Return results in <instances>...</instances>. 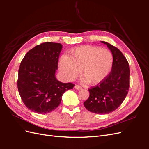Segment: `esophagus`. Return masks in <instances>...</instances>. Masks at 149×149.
<instances>
[{
  "instance_id": "34e87169",
  "label": "esophagus",
  "mask_w": 149,
  "mask_h": 149,
  "mask_svg": "<svg viewBox=\"0 0 149 149\" xmlns=\"http://www.w3.org/2000/svg\"><path fill=\"white\" fill-rule=\"evenodd\" d=\"M74 88H75L76 89H78V90H79V89H82V88L80 86H79V85H75Z\"/></svg>"
}]
</instances>
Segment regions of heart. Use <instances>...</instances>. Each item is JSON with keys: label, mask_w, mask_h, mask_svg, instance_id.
I'll return each mask as SVG.
<instances>
[{"label": "heart", "mask_w": 149, "mask_h": 149, "mask_svg": "<svg viewBox=\"0 0 149 149\" xmlns=\"http://www.w3.org/2000/svg\"><path fill=\"white\" fill-rule=\"evenodd\" d=\"M113 58L106 48L84 45L70 52V57L62 56L59 68L63 76L68 81L74 80L79 74L83 76L82 81L91 85L101 83L109 75L112 69Z\"/></svg>", "instance_id": "1"}]
</instances>
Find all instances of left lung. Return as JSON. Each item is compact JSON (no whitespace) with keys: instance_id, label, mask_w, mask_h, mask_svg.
I'll return each instance as SVG.
<instances>
[{"instance_id":"8db88e82","label":"left lung","mask_w":149,"mask_h":149,"mask_svg":"<svg viewBox=\"0 0 149 149\" xmlns=\"http://www.w3.org/2000/svg\"><path fill=\"white\" fill-rule=\"evenodd\" d=\"M113 56L111 73L96 86L89 89V97L84 102L89 111L99 114L113 112L120 104L128 93L130 70L128 61L118 48L105 42Z\"/></svg>"}]
</instances>
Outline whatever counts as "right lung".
Returning <instances> with one entry per match:
<instances>
[{"label": "right lung", "instance_id": "add662e5", "mask_svg": "<svg viewBox=\"0 0 149 149\" xmlns=\"http://www.w3.org/2000/svg\"><path fill=\"white\" fill-rule=\"evenodd\" d=\"M62 48L58 43H41L29 51L21 62L18 90L24 104L34 112L45 114L54 111L60 105L63 94L74 86L55 77Z\"/></svg>", "mask_w": 149, "mask_h": 149}]
</instances>
